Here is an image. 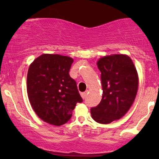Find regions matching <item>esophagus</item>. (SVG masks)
<instances>
[{
	"instance_id": "34e87169",
	"label": "esophagus",
	"mask_w": 159,
	"mask_h": 159,
	"mask_svg": "<svg viewBox=\"0 0 159 159\" xmlns=\"http://www.w3.org/2000/svg\"><path fill=\"white\" fill-rule=\"evenodd\" d=\"M87 95V91H86V92H84V93H81V97H82V98H84H84H86Z\"/></svg>"
}]
</instances>
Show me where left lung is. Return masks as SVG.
I'll return each instance as SVG.
<instances>
[{
	"mask_svg": "<svg viewBox=\"0 0 159 159\" xmlns=\"http://www.w3.org/2000/svg\"><path fill=\"white\" fill-rule=\"evenodd\" d=\"M101 72L102 98L96 107H91V116L98 123L108 124L120 120L135 99L138 75L130 57L114 54L98 60Z\"/></svg>",
	"mask_w": 159,
	"mask_h": 159,
	"instance_id": "8db88e82",
	"label": "left lung"
}]
</instances>
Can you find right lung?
<instances>
[{"instance_id": "right-lung-1", "label": "right lung", "mask_w": 159, "mask_h": 159, "mask_svg": "<svg viewBox=\"0 0 159 159\" xmlns=\"http://www.w3.org/2000/svg\"><path fill=\"white\" fill-rule=\"evenodd\" d=\"M73 59L60 54H43L30 63L27 92L31 107L42 120L51 125H63L82 98L77 84L69 76Z\"/></svg>"}]
</instances>
